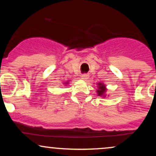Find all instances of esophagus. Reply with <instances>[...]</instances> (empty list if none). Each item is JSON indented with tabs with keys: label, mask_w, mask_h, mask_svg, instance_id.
Instances as JSON below:
<instances>
[{
	"label": "esophagus",
	"mask_w": 156,
	"mask_h": 156,
	"mask_svg": "<svg viewBox=\"0 0 156 156\" xmlns=\"http://www.w3.org/2000/svg\"><path fill=\"white\" fill-rule=\"evenodd\" d=\"M88 78H89V75H87V74H83V75H81V78L83 80H87V79H88Z\"/></svg>",
	"instance_id": "obj_1"
}]
</instances>
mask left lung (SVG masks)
I'll use <instances>...</instances> for the list:
<instances>
[{"label": "left lung", "instance_id": "obj_1", "mask_svg": "<svg viewBox=\"0 0 156 156\" xmlns=\"http://www.w3.org/2000/svg\"><path fill=\"white\" fill-rule=\"evenodd\" d=\"M98 89H97V93H98V96L105 97V93L106 92V88L105 86L103 83H98Z\"/></svg>", "mask_w": 156, "mask_h": 156}]
</instances>
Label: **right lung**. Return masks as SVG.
<instances>
[{
  "label": "right lung",
  "instance_id": "obj_1",
  "mask_svg": "<svg viewBox=\"0 0 156 156\" xmlns=\"http://www.w3.org/2000/svg\"><path fill=\"white\" fill-rule=\"evenodd\" d=\"M68 83V81H67V82H66V83H65V84H67Z\"/></svg>",
  "mask_w": 156,
  "mask_h": 156
}]
</instances>
